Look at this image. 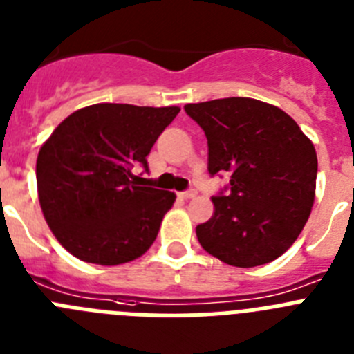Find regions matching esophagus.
I'll return each mask as SVG.
<instances>
[{
  "instance_id": "esophagus-1",
  "label": "esophagus",
  "mask_w": 354,
  "mask_h": 354,
  "mask_svg": "<svg viewBox=\"0 0 354 354\" xmlns=\"http://www.w3.org/2000/svg\"><path fill=\"white\" fill-rule=\"evenodd\" d=\"M196 195V192L195 189H186V192H183L180 193V198H184V200H187V198H193V196Z\"/></svg>"
}]
</instances>
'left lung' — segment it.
Returning <instances> with one entry per match:
<instances>
[{"mask_svg":"<svg viewBox=\"0 0 354 354\" xmlns=\"http://www.w3.org/2000/svg\"><path fill=\"white\" fill-rule=\"evenodd\" d=\"M205 133L211 177L228 175L214 214L196 227L205 252L236 268L274 261L305 227L315 196L317 156L286 111L248 97L184 106Z\"/></svg>","mask_w":354,"mask_h":354,"instance_id":"1","label":"left lung"}]
</instances>
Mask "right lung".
Returning <instances> with one entry per match:
<instances>
[{"label": "right lung", "instance_id": "add662e5", "mask_svg": "<svg viewBox=\"0 0 354 354\" xmlns=\"http://www.w3.org/2000/svg\"><path fill=\"white\" fill-rule=\"evenodd\" d=\"M180 109L102 102L77 109L53 131L37 158L44 218L80 261L117 266L134 261L158 237L175 195L138 186L133 168Z\"/></svg>", "mask_w": 354, "mask_h": 354}]
</instances>
